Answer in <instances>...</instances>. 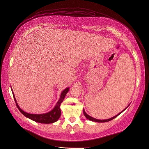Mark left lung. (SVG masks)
Instances as JSON below:
<instances>
[{
	"mask_svg": "<svg viewBox=\"0 0 149 149\" xmlns=\"http://www.w3.org/2000/svg\"><path fill=\"white\" fill-rule=\"evenodd\" d=\"M130 105V104L127 106V107L124 109V110H123L121 112H120L119 114H117L116 116H114V117H111V118H109V119H105V120H98V119H96V118H93V117H91L90 116H89V115H88L87 113H86V112L85 111V110H84V109H83V113H84V115L85 116V117H86L88 120H90V121H94V122H98V123H105V122H107V121H111V120H113L114 118H115L116 117H117L118 115H120L121 113H123L127 107H129V106Z\"/></svg>",
	"mask_w": 149,
	"mask_h": 149,
	"instance_id": "obj_1",
	"label": "left lung"
}]
</instances>
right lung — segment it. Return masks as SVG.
<instances>
[{"mask_svg":"<svg viewBox=\"0 0 149 149\" xmlns=\"http://www.w3.org/2000/svg\"><path fill=\"white\" fill-rule=\"evenodd\" d=\"M69 89H70V88L68 87L62 91L59 100L56 102L54 108L51 111H50L47 113L38 114L28 113L26 112H25L24 110L21 109L17 103V101L15 98V95L13 93L12 89V91L14 100L16 102V105L17 106V107L19 109V110L20 111V113H22L24 116H25L26 117H27L35 122H38V123H44V124H50V123H53L56 122V121H58V120L60 117L61 114L60 105H61V104L63 101V99H64L66 94L69 91Z\"/></svg>","mask_w":149,"mask_h":149,"instance_id":"right-lung-1","label":"right lung"}]
</instances>
